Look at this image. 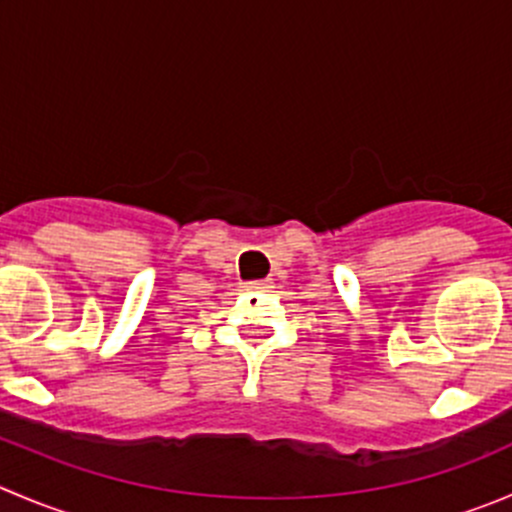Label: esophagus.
<instances>
[{"label": "esophagus", "instance_id": "1", "mask_svg": "<svg viewBox=\"0 0 512 512\" xmlns=\"http://www.w3.org/2000/svg\"><path fill=\"white\" fill-rule=\"evenodd\" d=\"M270 282L267 280H255V282H245V290H252V292H267L270 290Z\"/></svg>", "mask_w": 512, "mask_h": 512}]
</instances>
